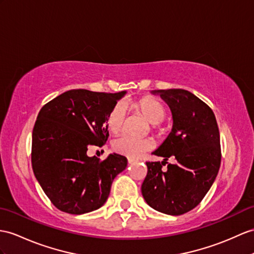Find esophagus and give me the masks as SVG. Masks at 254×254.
Returning a JSON list of instances; mask_svg holds the SVG:
<instances>
[{
	"instance_id": "1",
	"label": "esophagus",
	"mask_w": 254,
	"mask_h": 254,
	"mask_svg": "<svg viewBox=\"0 0 254 254\" xmlns=\"http://www.w3.org/2000/svg\"><path fill=\"white\" fill-rule=\"evenodd\" d=\"M134 163V160L133 159H131V158H128V164L130 165V164H133Z\"/></svg>"
}]
</instances>
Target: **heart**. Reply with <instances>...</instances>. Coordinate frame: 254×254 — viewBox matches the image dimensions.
Masks as SVG:
<instances>
[{"instance_id":"1","label":"heart","mask_w":254,"mask_h":254,"mask_svg":"<svg viewBox=\"0 0 254 254\" xmlns=\"http://www.w3.org/2000/svg\"><path fill=\"white\" fill-rule=\"evenodd\" d=\"M135 107L143 114L154 127L162 123L167 115V109L159 100L152 97H145L137 102ZM124 121H125V106L123 103H116L110 110L107 116V127L112 133H117L122 130ZM154 144L151 140H139L128 135H122L113 142V150L120 155L131 159L141 157L147 151L153 148Z\"/></svg>"}]
</instances>
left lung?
I'll use <instances>...</instances> for the list:
<instances>
[{
  "mask_svg": "<svg viewBox=\"0 0 254 254\" xmlns=\"http://www.w3.org/2000/svg\"><path fill=\"white\" fill-rule=\"evenodd\" d=\"M168 104L174 126L155 152L164 162H146L141 191L147 205L170 215L194 209L213 184L221 165L219 127L212 110L184 89L154 90ZM169 157L177 164L162 166Z\"/></svg>",
  "mask_w": 254,
  "mask_h": 254,
  "instance_id": "obj_1",
  "label": "left lung"
}]
</instances>
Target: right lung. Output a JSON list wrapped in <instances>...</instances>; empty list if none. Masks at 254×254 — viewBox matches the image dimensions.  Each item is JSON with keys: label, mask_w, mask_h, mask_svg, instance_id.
Segmentation results:
<instances>
[{"label": "right lung", "mask_w": 254, "mask_h": 254, "mask_svg": "<svg viewBox=\"0 0 254 254\" xmlns=\"http://www.w3.org/2000/svg\"><path fill=\"white\" fill-rule=\"evenodd\" d=\"M125 95L72 89L41 109L31 162L41 188L61 211L83 214L103 206L115 177L127 167V158L120 154L104 160L87 155L89 146L107 142V116Z\"/></svg>", "instance_id": "right-lung-1"}]
</instances>
